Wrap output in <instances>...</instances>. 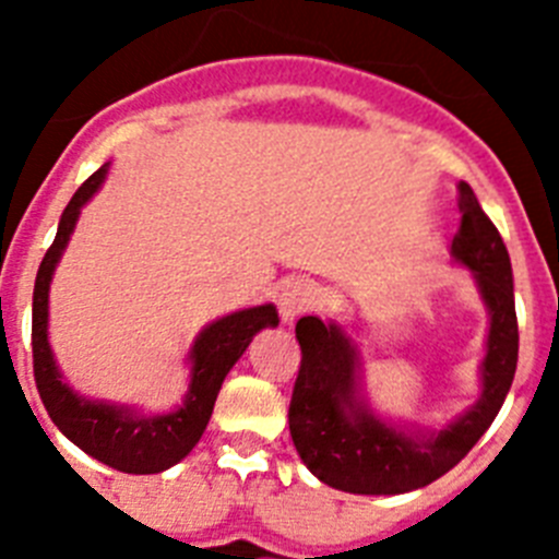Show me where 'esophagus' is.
<instances>
[{
	"instance_id": "obj_1",
	"label": "esophagus",
	"mask_w": 559,
	"mask_h": 559,
	"mask_svg": "<svg viewBox=\"0 0 559 559\" xmlns=\"http://www.w3.org/2000/svg\"><path fill=\"white\" fill-rule=\"evenodd\" d=\"M316 302H319V290L310 280H290L280 294V313H283L285 322H294L296 316L316 308Z\"/></svg>"
}]
</instances>
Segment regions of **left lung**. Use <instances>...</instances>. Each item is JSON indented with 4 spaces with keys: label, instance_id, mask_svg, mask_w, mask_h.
<instances>
[{
    "label": "left lung",
    "instance_id": "8db88e82",
    "mask_svg": "<svg viewBox=\"0 0 559 559\" xmlns=\"http://www.w3.org/2000/svg\"><path fill=\"white\" fill-rule=\"evenodd\" d=\"M459 224L451 243L456 263L476 276L487 313L481 397L442 431L406 433L374 417L360 397L358 347L335 322L302 316L296 338L302 364L294 383L288 426L296 453L319 481L355 496H400L445 476L490 428L518 367V319L512 265L496 224L471 185L459 181Z\"/></svg>",
    "mask_w": 559,
    "mask_h": 559
}]
</instances>
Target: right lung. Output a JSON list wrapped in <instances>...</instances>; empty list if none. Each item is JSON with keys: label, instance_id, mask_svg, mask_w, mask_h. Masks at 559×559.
Wrapping results in <instances>:
<instances>
[{"label": "right lung", "instance_id": "add662e5", "mask_svg": "<svg viewBox=\"0 0 559 559\" xmlns=\"http://www.w3.org/2000/svg\"><path fill=\"white\" fill-rule=\"evenodd\" d=\"M106 173L108 165H103L78 187L63 210L56 240L38 265L36 288H33V372H36L44 408L49 419L61 428L63 437L72 439L81 451L114 471L145 476V473L167 471L199 445L224 378L235 367L237 358L246 353L251 338L263 328H276L280 316L274 305H257V308L224 316L201 330L190 349V389L185 394V403L170 414L142 417L128 406L81 397L69 383H63L47 338L49 283H52V271L67 249L83 204L100 190Z\"/></svg>", "mask_w": 559, "mask_h": 559}]
</instances>
